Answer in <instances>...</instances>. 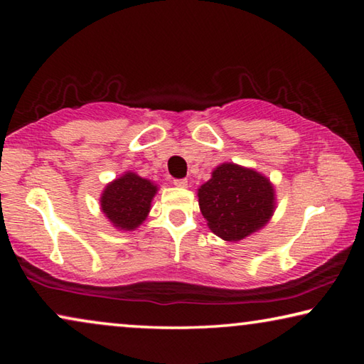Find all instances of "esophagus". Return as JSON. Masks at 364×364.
<instances>
[{"label": "esophagus", "instance_id": "esophagus-1", "mask_svg": "<svg viewBox=\"0 0 364 364\" xmlns=\"http://www.w3.org/2000/svg\"><path fill=\"white\" fill-rule=\"evenodd\" d=\"M173 184L178 188H186L188 186V180L186 178H180V180H173Z\"/></svg>", "mask_w": 364, "mask_h": 364}]
</instances>
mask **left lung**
<instances>
[{"mask_svg":"<svg viewBox=\"0 0 364 364\" xmlns=\"http://www.w3.org/2000/svg\"><path fill=\"white\" fill-rule=\"evenodd\" d=\"M197 196L208 228L225 241H241L260 230L274 208V191L267 178L234 164L217 167Z\"/></svg>","mask_w":364,"mask_h":364,"instance_id":"1","label":"left lung"}]
</instances>
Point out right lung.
<instances>
[{"label":"right lung","instance_id":"add662e5","mask_svg":"<svg viewBox=\"0 0 364 364\" xmlns=\"http://www.w3.org/2000/svg\"><path fill=\"white\" fill-rule=\"evenodd\" d=\"M157 186L134 173H125L109 184L101 197V208L114 226L130 231L146 220Z\"/></svg>","mask_w":364,"mask_h":364}]
</instances>
